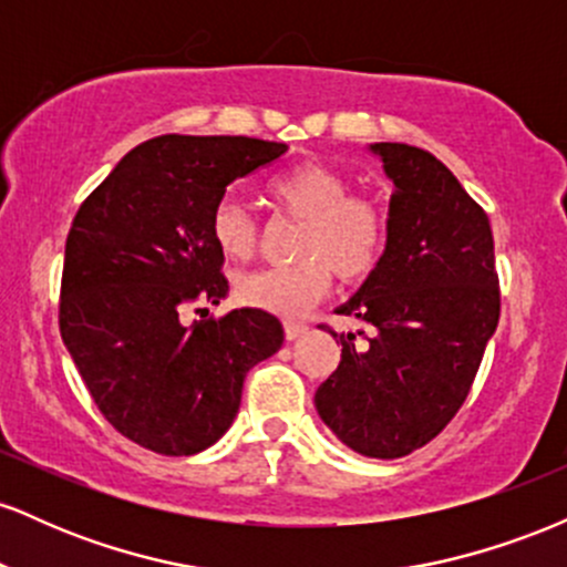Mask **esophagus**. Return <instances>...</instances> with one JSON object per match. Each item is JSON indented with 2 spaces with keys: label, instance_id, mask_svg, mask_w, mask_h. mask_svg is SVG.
<instances>
[{
  "label": "esophagus",
  "instance_id": "esophagus-1",
  "mask_svg": "<svg viewBox=\"0 0 567 567\" xmlns=\"http://www.w3.org/2000/svg\"><path fill=\"white\" fill-rule=\"evenodd\" d=\"M306 324L303 322H285V338H288V341H298V338L301 336H306Z\"/></svg>",
  "mask_w": 567,
  "mask_h": 567
}]
</instances>
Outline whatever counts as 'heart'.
Segmentation results:
<instances>
[{
	"label": "heart",
	"instance_id": "obj_1",
	"mask_svg": "<svg viewBox=\"0 0 567 567\" xmlns=\"http://www.w3.org/2000/svg\"><path fill=\"white\" fill-rule=\"evenodd\" d=\"M271 199L292 218L298 264L258 269L237 279L239 301L279 317H298L330 288L333 271L360 282L381 264L389 243V213L375 197L351 194V181L322 162H301L269 181ZM210 237L226 258H247L256 247V224L245 205L224 199L210 216Z\"/></svg>",
	"mask_w": 567,
	"mask_h": 567
}]
</instances>
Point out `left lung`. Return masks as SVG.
I'll use <instances>...</instances> for the list:
<instances>
[{
	"mask_svg": "<svg viewBox=\"0 0 567 567\" xmlns=\"http://www.w3.org/2000/svg\"><path fill=\"white\" fill-rule=\"evenodd\" d=\"M392 181L389 243L362 288L336 309L370 330L336 333L341 362L315 405L343 445L402 458L458 413L496 333L501 296L483 207L437 157L408 143H370ZM365 334V330H357Z\"/></svg>",
	"mask_w": 567,
	"mask_h": 567,
	"instance_id": "left-lung-1",
	"label": "left lung"
}]
</instances>
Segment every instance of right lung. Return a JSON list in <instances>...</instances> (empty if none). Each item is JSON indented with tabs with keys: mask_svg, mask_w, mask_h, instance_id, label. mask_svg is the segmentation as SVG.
<instances>
[{
	"mask_svg": "<svg viewBox=\"0 0 567 567\" xmlns=\"http://www.w3.org/2000/svg\"><path fill=\"white\" fill-rule=\"evenodd\" d=\"M285 152L245 135H159L125 154L76 210L61 338L97 410L141 447L194 455L216 445L247 370L282 347L269 311L245 306L194 324L181 315L229 292L210 237L226 186Z\"/></svg>",
	"mask_w": 567,
	"mask_h": 567,
	"instance_id": "right-lung-1",
	"label": "right lung"
}]
</instances>
